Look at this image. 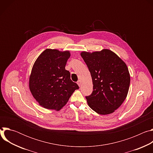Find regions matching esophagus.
I'll return each instance as SVG.
<instances>
[{"label": "esophagus", "mask_w": 153, "mask_h": 153, "mask_svg": "<svg viewBox=\"0 0 153 153\" xmlns=\"http://www.w3.org/2000/svg\"><path fill=\"white\" fill-rule=\"evenodd\" d=\"M77 84H78V85L79 86H81V80H79L78 82H77Z\"/></svg>", "instance_id": "1"}]
</instances>
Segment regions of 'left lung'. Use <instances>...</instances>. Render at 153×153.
Returning a JSON list of instances; mask_svg holds the SVG:
<instances>
[{"label":"left lung","instance_id":"obj_1","mask_svg":"<svg viewBox=\"0 0 153 153\" xmlns=\"http://www.w3.org/2000/svg\"><path fill=\"white\" fill-rule=\"evenodd\" d=\"M91 73L93 91L86 96L89 106L102 115L113 113L125 100L130 76L125 63L114 52L104 49L80 53Z\"/></svg>","mask_w":153,"mask_h":153}]
</instances>
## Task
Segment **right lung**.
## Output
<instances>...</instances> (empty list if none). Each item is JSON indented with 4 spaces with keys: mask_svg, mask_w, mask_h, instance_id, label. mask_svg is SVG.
<instances>
[{
    "mask_svg": "<svg viewBox=\"0 0 153 153\" xmlns=\"http://www.w3.org/2000/svg\"><path fill=\"white\" fill-rule=\"evenodd\" d=\"M70 57L69 51L47 49L34 62L29 80L30 91L42 107L59 111L66 105L77 84L70 79L65 65Z\"/></svg>",
    "mask_w": 153,
    "mask_h": 153,
    "instance_id": "right-lung-1",
    "label": "right lung"
}]
</instances>
